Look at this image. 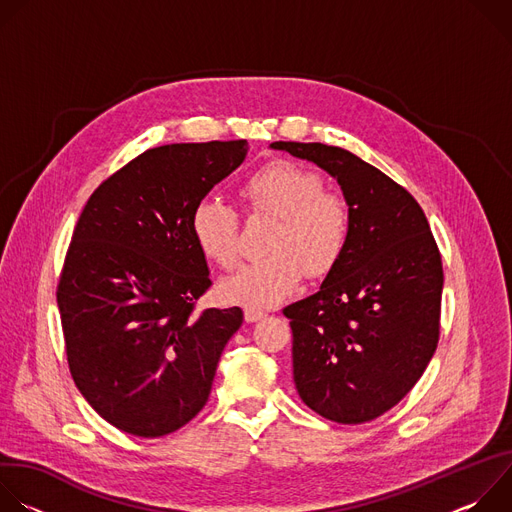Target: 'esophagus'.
I'll return each mask as SVG.
<instances>
[{
  "mask_svg": "<svg viewBox=\"0 0 512 512\" xmlns=\"http://www.w3.org/2000/svg\"><path fill=\"white\" fill-rule=\"evenodd\" d=\"M261 318H265V312H261V310H245V320L249 322V324H253V322H257V320H261Z\"/></svg>",
  "mask_w": 512,
  "mask_h": 512,
  "instance_id": "34e87169",
  "label": "esophagus"
}]
</instances>
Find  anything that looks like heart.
<instances>
[{"instance_id": "heart-1", "label": "heart", "mask_w": 512, "mask_h": 512, "mask_svg": "<svg viewBox=\"0 0 512 512\" xmlns=\"http://www.w3.org/2000/svg\"><path fill=\"white\" fill-rule=\"evenodd\" d=\"M322 178L308 166L273 160L241 184L247 208L275 216L269 255L239 265L221 281V298L249 310L281 304L298 289L304 267L326 273L348 241L350 208L336 192L322 190ZM190 231L202 255L231 267L239 255V214L218 198H202L190 214Z\"/></svg>"}]
</instances>
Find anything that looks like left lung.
Masks as SVG:
<instances>
[{
  "label": "left lung",
  "mask_w": 512,
  "mask_h": 512,
  "mask_svg": "<svg viewBox=\"0 0 512 512\" xmlns=\"http://www.w3.org/2000/svg\"><path fill=\"white\" fill-rule=\"evenodd\" d=\"M271 150L328 172L350 208L348 241L320 289L283 310L296 389L330 421H371L411 391L435 352L442 255L417 200L375 166L326 143Z\"/></svg>",
  "instance_id": "obj_1"
}]
</instances>
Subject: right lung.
Here are the masks:
<instances>
[{
  "label": "right lung",
  "mask_w": 512,
  "mask_h": 512,
  "mask_svg": "<svg viewBox=\"0 0 512 512\" xmlns=\"http://www.w3.org/2000/svg\"><path fill=\"white\" fill-rule=\"evenodd\" d=\"M249 143H170L143 152L85 204L56 302L70 375L113 427L160 437L206 405L241 308L204 310L210 287L194 206L247 158Z\"/></svg>",
  "instance_id": "right-lung-1"
}]
</instances>
